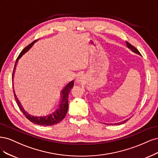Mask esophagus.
Instances as JSON below:
<instances>
[{
  "label": "esophagus",
  "mask_w": 158,
  "mask_h": 158,
  "mask_svg": "<svg viewBox=\"0 0 158 158\" xmlns=\"http://www.w3.org/2000/svg\"><path fill=\"white\" fill-rule=\"evenodd\" d=\"M80 81H81V80H80V79H79V78H78V79H77V81H78V82H79Z\"/></svg>",
  "instance_id": "1"
}]
</instances>
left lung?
Returning <instances> with one entry per match:
<instances>
[{
	"label": "left lung",
	"mask_w": 158,
	"mask_h": 158,
	"mask_svg": "<svg viewBox=\"0 0 158 158\" xmlns=\"http://www.w3.org/2000/svg\"><path fill=\"white\" fill-rule=\"evenodd\" d=\"M126 43H127V47H128L129 48H130L132 51L133 52H135V53H136V54H139V55H140V52L138 50H137L134 46H133L132 44H131L129 43H128L127 41H126ZM130 118H129V119H125V120H124L123 121H121V122H120V123H114V125H121V124H123V123H126V122L128 121L129 119ZM110 125H111V124H110Z\"/></svg>",
	"instance_id": "8db88e82"
}]
</instances>
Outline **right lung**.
<instances>
[{
	"mask_svg": "<svg viewBox=\"0 0 158 158\" xmlns=\"http://www.w3.org/2000/svg\"><path fill=\"white\" fill-rule=\"evenodd\" d=\"M37 40L38 39L35 40L34 41H33L31 44H29V45L27 46L26 47L24 48L22 50V51L20 52L18 57L17 58L16 62L15 63L14 71L12 73V77L14 75L15 68H16V63L18 62V60L20 58V57H22V56L23 54H24L25 52H27L28 51L29 48L32 47L33 44L37 41ZM73 85H74V81H72L65 86V88L62 91V100H61V103L58 107V108L57 109L56 111H54V113L45 117H34V116L29 115L27 113L25 112V111L23 110V109L22 108V106L19 103V101L17 99L14 93V94L18 107L19 108V109L21 110L24 115L26 117L27 119H29L30 121L32 122V123L37 125H43V126H51V125H54L60 123V122L65 118V116L66 114H67V111L68 110V95L71 89H72V88L73 86Z\"/></svg>",
	"mask_w": 158,
	"mask_h": 158,
	"instance_id": "right-lung-1",
	"label": "right lung"
}]
</instances>
